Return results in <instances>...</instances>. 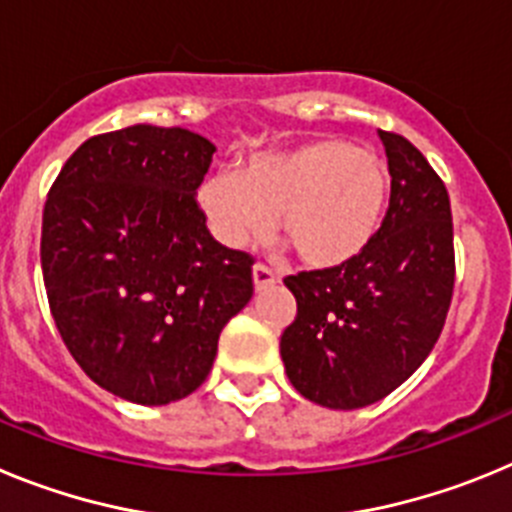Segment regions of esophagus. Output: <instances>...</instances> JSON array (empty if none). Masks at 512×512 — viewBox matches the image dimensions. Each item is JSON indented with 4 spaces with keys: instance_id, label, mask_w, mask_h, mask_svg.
<instances>
[{
    "instance_id": "1",
    "label": "esophagus",
    "mask_w": 512,
    "mask_h": 512,
    "mask_svg": "<svg viewBox=\"0 0 512 512\" xmlns=\"http://www.w3.org/2000/svg\"><path fill=\"white\" fill-rule=\"evenodd\" d=\"M277 282H279V277L269 269V266H264V264L253 266V287H256V292H264V289L274 287Z\"/></svg>"
}]
</instances>
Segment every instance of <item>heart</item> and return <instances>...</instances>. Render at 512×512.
Here are the masks:
<instances>
[{
    "instance_id": "1",
    "label": "heart",
    "mask_w": 512,
    "mask_h": 512,
    "mask_svg": "<svg viewBox=\"0 0 512 512\" xmlns=\"http://www.w3.org/2000/svg\"><path fill=\"white\" fill-rule=\"evenodd\" d=\"M390 184V169L372 148L318 138L251 156L238 171L207 176L197 202L212 235L225 246L259 241L279 215V228L302 264L333 269L374 241Z\"/></svg>"
}]
</instances>
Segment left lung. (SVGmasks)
<instances>
[{
	"instance_id": "8db88e82",
	"label": "left lung",
	"mask_w": 512,
	"mask_h": 512,
	"mask_svg": "<svg viewBox=\"0 0 512 512\" xmlns=\"http://www.w3.org/2000/svg\"><path fill=\"white\" fill-rule=\"evenodd\" d=\"M379 140L392 184L374 241L346 264L284 279L297 300L279 343L284 369L330 410L397 390L436 346L454 292L449 192L410 140L384 130Z\"/></svg>"
}]
</instances>
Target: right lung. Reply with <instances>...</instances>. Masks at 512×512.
Returning <instances> with one entry per match:
<instances>
[{
    "label": "right lung",
    "mask_w": 512,
    "mask_h": 512,
    "mask_svg": "<svg viewBox=\"0 0 512 512\" xmlns=\"http://www.w3.org/2000/svg\"><path fill=\"white\" fill-rule=\"evenodd\" d=\"M212 153L184 128L94 135L45 202L40 264L58 333L92 382L135 405L192 395L253 297V259L220 246L197 207Z\"/></svg>",
    "instance_id": "obj_1"
}]
</instances>
